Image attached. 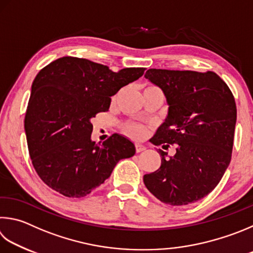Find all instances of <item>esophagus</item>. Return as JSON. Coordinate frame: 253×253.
<instances>
[{
	"label": "esophagus",
	"mask_w": 253,
	"mask_h": 253,
	"mask_svg": "<svg viewBox=\"0 0 253 253\" xmlns=\"http://www.w3.org/2000/svg\"><path fill=\"white\" fill-rule=\"evenodd\" d=\"M136 151L137 153H141V151H144V150H146V147L144 146V145H141V144H136Z\"/></svg>",
	"instance_id": "esophagus-1"
}]
</instances>
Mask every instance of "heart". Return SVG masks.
I'll use <instances>...</instances> for the list:
<instances>
[{
	"instance_id": "heart-1",
	"label": "heart",
	"mask_w": 253,
	"mask_h": 253,
	"mask_svg": "<svg viewBox=\"0 0 253 253\" xmlns=\"http://www.w3.org/2000/svg\"><path fill=\"white\" fill-rule=\"evenodd\" d=\"M125 131L127 135H129L131 137V138L142 139L147 135L148 128L145 125H140V124H130V125L126 126Z\"/></svg>"
}]
</instances>
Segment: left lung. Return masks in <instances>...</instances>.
I'll use <instances>...</instances> for the list:
<instances>
[{
	"instance_id": "1",
	"label": "left lung",
	"mask_w": 253,
	"mask_h": 253,
	"mask_svg": "<svg viewBox=\"0 0 253 253\" xmlns=\"http://www.w3.org/2000/svg\"><path fill=\"white\" fill-rule=\"evenodd\" d=\"M145 77L162 88L169 105L165 123L151 138L154 145H177L162 165L144 176V183L162 203H196L212 191L230 164L237 121L235 97L213 72L150 68Z\"/></svg>"
}]
</instances>
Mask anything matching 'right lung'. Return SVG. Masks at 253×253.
I'll list each match as a JSON object with an SVG mask.
<instances>
[{"mask_svg": "<svg viewBox=\"0 0 253 253\" xmlns=\"http://www.w3.org/2000/svg\"><path fill=\"white\" fill-rule=\"evenodd\" d=\"M144 72L130 67L115 73L72 56L40 71L32 84L24 128L32 164L44 183L68 198H82L111 176L119 160L135 155L134 144L118 134L102 145L91 141V119L107 112L112 96Z\"/></svg>", "mask_w": 253, "mask_h": 253, "instance_id": "right-lung-1", "label": "right lung"}]
</instances>
